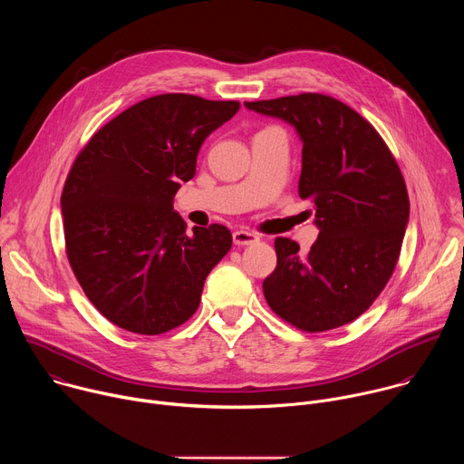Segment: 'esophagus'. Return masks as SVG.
<instances>
[{
    "label": "esophagus",
    "mask_w": 464,
    "mask_h": 464,
    "mask_svg": "<svg viewBox=\"0 0 464 464\" xmlns=\"http://www.w3.org/2000/svg\"><path fill=\"white\" fill-rule=\"evenodd\" d=\"M260 240V237L253 231H246V229H238L233 233V242L235 246H251L256 244Z\"/></svg>",
    "instance_id": "esophagus-1"
}]
</instances>
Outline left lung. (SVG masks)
<instances>
[{
	"label": "left lung",
	"mask_w": 464,
	"mask_h": 464,
	"mask_svg": "<svg viewBox=\"0 0 464 464\" xmlns=\"http://www.w3.org/2000/svg\"><path fill=\"white\" fill-rule=\"evenodd\" d=\"M290 122L303 141L299 196L315 208L308 253L277 237V268L264 279L270 308L304 333L360 317L399 260L410 198L399 163L374 126L342 101L301 93L244 102Z\"/></svg>",
	"instance_id": "left-lung-1"
}]
</instances>
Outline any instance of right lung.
Segmentation results:
<instances>
[{"mask_svg": "<svg viewBox=\"0 0 464 464\" xmlns=\"http://www.w3.org/2000/svg\"><path fill=\"white\" fill-rule=\"evenodd\" d=\"M240 108L163 93L92 136L62 190L65 253L93 306L128 333L158 336L200 306L206 277L231 249L226 226L192 227L172 209L206 138Z\"/></svg>", "mask_w": 464, "mask_h": 464, "instance_id": "add662e5", "label": "right lung"}]
</instances>
